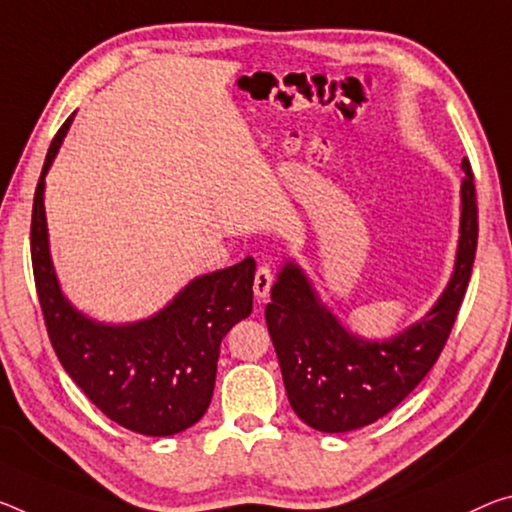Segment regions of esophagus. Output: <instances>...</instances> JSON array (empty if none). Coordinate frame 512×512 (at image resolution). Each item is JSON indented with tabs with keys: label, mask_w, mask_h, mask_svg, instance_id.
<instances>
[{
	"label": "esophagus",
	"mask_w": 512,
	"mask_h": 512,
	"mask_svg": "<svg viewBox=\"0 0 512 512\" xmlns=\"http://www.w3.org/2000/svg\"><path fill=\"white\" fill-rule=\"evenodd\" d=\"M273 287V271L269 264H262L255 273V282H253V291L257 298H266L269 296V291Z\"/></svg>",
	"instance_id": "34e87169"
}]
</instances>
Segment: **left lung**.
I'll list each match as a JSON object with an SVG mask.
<instances>
[{
    "label": "left lung",
    "instance_id": "1",
    "mask_svg": "<svg viewBox=\"0 0 512 512\" xmlns=\"http://www.w3.org/2000/svg\"><path fill=\"white\" fill-rule=\"evenodd\" d=\"M460 241L456 269L435 307L387 342H364L348 332L310 280L287 262L271 289L266 326L282 369L291 408L321 433H346L392 412L440 358L472 278L478 241L474 173L462 159Z\"/></svg>",
    "mask_w": 512,
    "mask_h": 512
}]
</instances>
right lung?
<instances>
[{
  "instance_id": "obj_1",
  "label": "right lung",
  "mask_w": 512,
  "mask_h": 512,
  "mask_svg": "<svg viewBox=\"0 0 512 512\" xmlns=\"http://www.w3.org/2000/svg\"><path fill=\"white\" fill-rule=\"evenodd\" d=\"M75 113L47 150L31 212V264L56 358L104 415L129 431L182 433L209 408L223 337L253 312L255 259L200 275L152 319L127 326L95 323L63 298L50 259L45 173Z\"/></svg>"
}]
</instances>
